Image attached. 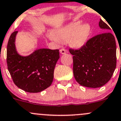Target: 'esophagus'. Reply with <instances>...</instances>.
<instances>
[{"mask_svg":"<svg viewBox=\"0 0 121 121\" xmlns=\"http://www.w3.org/2000/svg\"><path fill=\"white\" fill-rule=\"evenodd\" d=\"M60 53H61V54H65L67 51H66V50L65 49L62 48V49H61L60 50Z\"/></svg>","mask_w":121,"mask_h":121,"instance_id":"34e87169","label":"esophagus"}]
</instances>
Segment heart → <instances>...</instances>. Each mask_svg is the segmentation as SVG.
<instances>
[{
	"mask_svg": "<svg viewBox=\"0 0 121 121\" xmlns=\"http://www.w3.org/2000/svg\"><path fill=\"white\" fill-rule=\"evenodd\" d=\"M91 33V26L88 24L80 25L79 22H74L58 29L53 34H48L50 39L61 43H65L70 40L73 47L80 48L87 42Z\"/></svg>",
	"mask_w": 121,
	"mask_h": 121,
	"instance_id": "1",
	"label": "heart"
}]
</instances>
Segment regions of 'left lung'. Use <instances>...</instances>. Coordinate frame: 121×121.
Wrapping results in <instances>:
<instances>
[{"instance_id": "8db88e82", "label": "left lung", "mask_w": 121, "mask_h": 121, "mask_svg": "<svg viewBox=\"0 0 121 121\" xmlns=\"http://www.w3.org/2000/svg\"><path fill=\"white\" fill-rule=\"evenodd\" d=\"M99 26L107 30L110 26L100 19ZM116 42L110 32L88 39L77 49L69 48L73 55V72L79 84L87 87H101L111 78L117 65Z\"/></svg>"}]
</instances>
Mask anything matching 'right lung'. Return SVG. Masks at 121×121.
I'll return each instance as SVG.
<instances>
[{"label":"right lung","mask_w":121,"mask_h":121,"mask_svg":"<svg viewBox=\"0 0 121 121\" xmlns=\"http://www.w3.org/2000/svg\"><path fill=\"white\" fill-rule=\"evenodd\" d=\"M17 31L11 34L7 46V65L15 85L30 93L40 92L52 85L59 50L42 49L30 55H19L15 48Z\"/></svg>","instance_id":"add662e5"}]
</instances>
